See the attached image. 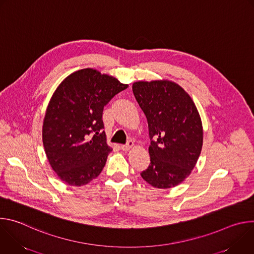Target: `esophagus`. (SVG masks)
Here are the masks:
<instances>
[{
	"mask_svg": "<svg viewBox=\"0 0 254 254\" xmlns=\"http://www.w3.org/2000/svg\"><path fill=\"white\" fill-rule=\"evenodd\" d=\"M133 147V141L132 140H128L126 144H122V150L123 151H125V152H127V151H128L130 148H132Z\"/></svg>",
	"mask_w": 254,
	"mask_h": 254,
	"instance_id": "obj_1",
	"label": "esophagus"
}]
</instances>
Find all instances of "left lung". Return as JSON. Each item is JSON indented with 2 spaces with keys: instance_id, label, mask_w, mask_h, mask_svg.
Returning a JSON list of instances; mask_svg holds the SVG:
<instances>
[{
  "instance_id": "left-lung-1",
  "label": "left lung",
  "mask_w": 254,
  "mask_h": 254,
  "mask_svg": "<svg viewBox=\"0 0 254 254\" xmlns=\"http://www.w3.org/2000/svg\"><path fill=\"white\" fill-rule=\"evenodd\" d=\"M132 92L148 120L151 163L140 173L155 188L168 189L191 174L203 144L197 108L182 88L171 81H138Z\"/></svg>"
}]
</instances>
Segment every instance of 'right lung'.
Masks as SVG:
<instances>
[{
	"label": "right lung",
	"instance_id": "obj_1",
	"mask_svg": "<svg viewBox=\"0 0 254 254\" xmlns=\"http://www.w3.org/2000/svg\"><path fill=\"white\" fill-rule=\"evenodd\" d=\"M127 84L86 68L70 74L58 86L43 123L47 159L61 181L83 186L105 166L108 154L102 121L103 107Z\"/></svg>",
	"mask_w": 254,
	"mask_h": 254
}]
</instances>
